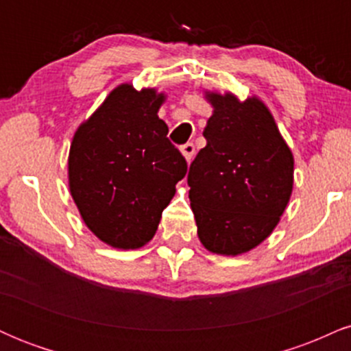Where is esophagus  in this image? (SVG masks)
<instances>
[{"label":"esophagus","instance_id":"34e87169","mask_svg":"<svg viewBox=\"0 0 351 351\" xmlns=\"http://www.w3.org/2000/svg\"><path fill=\"white\" fill-rule=\"evenodd\" d=\"M181 153H183V156H184V160H186V162H191L193 155H195V145L184 143L183 147H181Z\"/></svg>","mask_w":351,"mask_h":351}]
</instances>
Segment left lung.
I'll return each instance as SVG.
<instances>
[{
  "label": "left lung",
  "mask_w": 351,
  "mask_h": 351,
  "mask_svg": "<svg viewBox=\"0 0 351 351\" xmlns=\"http://www.w3.org/2000/svg\"><path fill=\"white\" fill-rule=\"evenodd\" d=\"M213 106L189 165V203L209 252L239 256L279 224L293 188V155L267 106L256 95L204 92Z\"/></svg>",
  "instance_id": "left-lung-1"
}]
</instances>
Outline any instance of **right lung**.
I'll return each mask as SVG.
<instances>
[{"label":"right lung","mask_w":351,"mask_h":351,"mask_svg":"<svg viewBox=\"0 0 351 351\" xmlns=\"http://www.w3.org/2000/svg\"><path fill=\"white\" fill-rule=\"evenodd\" d=\"M165 99L155 87L120 84L72 138L71 196L86 226L115 249L150 243L186 175V160L158 117Z\"/></svg>","instance_id":"add662e5"}]
</instances>
